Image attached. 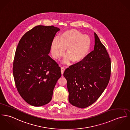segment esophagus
<instances>
[{"label": "esophagus", "instance_id": "obj_1", "mask_svg": "<svg viewBox=\"0 0 130 130\" xmlns=\"http://www.w3.org/2000/svg\"><path fill=\"white\" fill-rule=\"evenodd\" d=\"M65 70V69L64 67H61V74H62V75L63 74Z\"/></svg>", "mask_w": 130, "mask_h": 130}]
</instances>
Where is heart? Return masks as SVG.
Listing matches in <instances>:
<instances>
[{
  "mask_svg": "<svg viewBox=\"0 0 130 130\" xmlns=\"http://www.w3.org/2000/svg\"><path fill=\"white\" fill-rule=\"evenodd\" d=\"M91 41L87 35H83L80 31L74 29L63 32L59 39L52 42L51 51L54 59H59L65 52L64 62L77 63L83 60L90 50Z\"/></svg>",
  "mask_w": 130,
  "mask_h": 130,
  "instance_id": "1",
  "label": "heart"
}]
</instances>
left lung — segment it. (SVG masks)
<instances>
[{"label": "left lung", "instance_id": "1", "mask_svg": "<svg viewBox=\"0 0 130 130\" xmlns=\"http://www.w3.org/2000/svg\"><path fill=\"white\" fill-rule=\"evenodd\" d=\"M94 43V50L80 62L70 66L63 74L67 82L69 101L80 108L98 100L110 80V58L95 32Z\"/></svg>", "mask_w": 130, "mask_h": 130}]
</instances>
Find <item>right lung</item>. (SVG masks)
I'll use <instances>...</instances> for the list:
<instances>
[{
  "instance_id": "1",
  "label": "right lung",
  "mask_w": 130,
  "mask_h": 130,
  "mask_svg": "<svg viewBox=\"0 0 130 130\" xmlns=\"http://www.w3.org/2000/svg\"><path fill=\"white\" fill-rule=\"evenodd\" d=\"M60 29L37 26L21 39L15 52L13 74L21 96L34 106L50 102L61 76L58 64L48 55L53 40Z\"/></svg>"
}]
</instances>
